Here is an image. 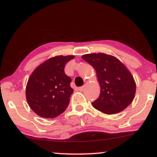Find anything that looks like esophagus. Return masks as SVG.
I'll return each instance as SVG.
<instances>
[{
	"mask_svg": "<svg viewBox=\"0 0 157 157\" xmlns=\"http://www.w3.org/2000/svg\"><path fill=\"white\" fill-rule=\"evenodd\" d=\"M79 91H83L84 90H85V86H81V87H80L79 88Z\"/></svg>",
	"mask_w": 157,
	"mask_h": 157,
	"instance_id": "esophagus-1",
	"label": "esophagus"
}]
</instances>
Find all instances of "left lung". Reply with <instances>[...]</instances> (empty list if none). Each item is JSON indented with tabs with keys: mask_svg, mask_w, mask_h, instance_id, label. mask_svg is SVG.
I'll use <instances>...</instances> for the list:
<instances>
[{
	"mask_svg": "<svg viewBox=\"0 0 157 157\" xmlns=\"http://www.w3.org/2000/svg\"><path fill=\"white\" fill-rule=\"evenodd\" d=\"M82 58L95 69L100 86V97L92 102L94 109L106 114H114L130 105L136 93V82L121 61L104 53L86 54Z\"/></svg>",
	"mask_w": 157,
	"mask_h": 157,
	"instance_id": "8db88e82",
	"label": "left lung"
}]
</instances>
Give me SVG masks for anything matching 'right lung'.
I'll return each mask as SVG.
<instances>
[{
	"label": "right lung",
	"instance_id": "add662e5",
	"mask_svg": "<svg viewBox=\"0 0 157 157\" xmlns=\"http://www.w3.org/2000/svg\"><path fill=\"white\" fill-rule=\"evenodd\" d=\"M74 55H58L40 64L29 77L26 97L36 114L44 118H55L63 113L70 102L74 89L71 78L64 67Z\"/></svg>",
	"mask_w": 157,
	"mask_h": 157
}]
</instances>
